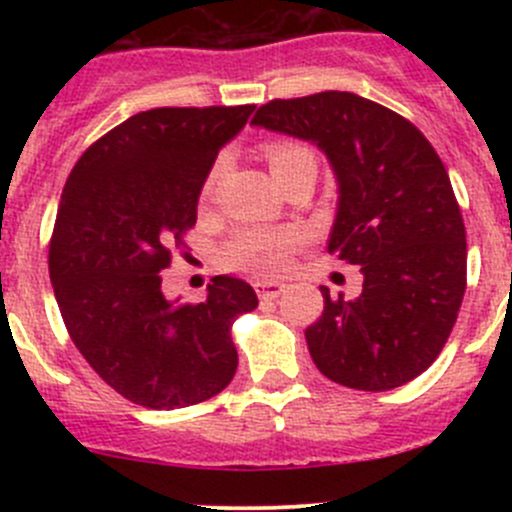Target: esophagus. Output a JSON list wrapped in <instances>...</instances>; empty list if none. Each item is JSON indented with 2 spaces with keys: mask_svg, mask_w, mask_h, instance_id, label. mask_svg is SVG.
Returning <instances> with one entry per match:
<instances>
[{
  "mask_svg": "<svg viewBox=\"0 0 512 512\" xmlns=\"http://www.w3.org/2000/svg\"><path fill=\"white\" fill-rule=\"evenodd\" d=\"M255 292L262 302H270V299H277L282 292H285V285H282V282H272V280H257Z\"/></svg>",
  "mask_w": 512,
  "mask_h": 512,
  "instance_id": "34e87169",
  "label": "esophagus"
}]
</instances>
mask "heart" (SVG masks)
<instances>
[{"instance_id": "obj_1", "label": "heart", "mask_w": 512, "mask_h": 512, "mask_svg": "<svg viewBox=\"0 0 512 512\" xmlns=\"http://www.w3.org/2000/svg\"><path fill=\"white\" fill-rule=\"evenodd\" d=\"M265 158L277 180H280L289 168L302 163V160H314L312 151H309L304 143L289 141V138L267 143ZM220 175H223V158H218L210 165L208 175H205L203 180V190H200L203 198H210V195H213ZM299 242H302V232L299 230L252 227V230L240 232V235L225 247V265L235 267V270L255 272V275L277 277L287 270L289 257H292L294 247H297Z\"/></svg>"}]
</instances>
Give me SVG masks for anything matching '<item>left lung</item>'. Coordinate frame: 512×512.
<instances>
[{
	"label": "left lung",
	"mask_w": 512,
	"mask_h": 512,
	"mask_svg": "<svg viewBox=\"0 0 512 512\" xmlns=\"http://www.w3.org/2000/svg\"><path fill=\"white\" fill-rule=\"evenodd\" d=\"M252 123L327 153L339 180L329 252L364 272L356 299L322 287L324 312L304 332L317 369L359 391L409 384L441 354L466 294V225L436 148L349 91L275 98Z\"/></svg>",
	"instance_id": "1"
}]
</instances>
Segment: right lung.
Listing matches in <instances>:
<instances>
[{
  "label": "right lung",
  "mask_w": 512,
  "mask_h": 512,
  "mask_svg": "<svg viewBox=\"0 0 512 512\" xmlns=\"http://www.w3.org/2000/svg\"><path fill=\"white\" fill-rule=\"evenodd\" d=\"M255 106L151 108L76 160L49 242V277L71 342L123 399L158 411L218 396L237 369L230 329L257 307L235 277L198 304L168 302L163 270L198 220L220 148Z\"/></svg>",
  "instance_id": "right-lung-1"
}]
</instances>
